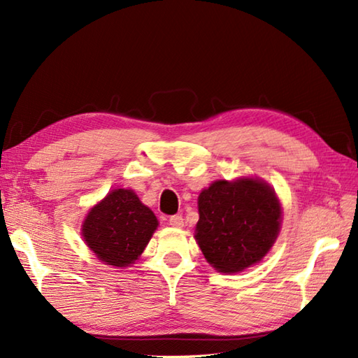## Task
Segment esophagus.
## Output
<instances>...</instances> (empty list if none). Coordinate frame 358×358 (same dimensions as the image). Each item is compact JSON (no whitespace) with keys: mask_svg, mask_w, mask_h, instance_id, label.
Returning a JSON list of instances; mask_svg holds the SVG:
<instances>
[{"mask_svg":"<svg viewBox=\"0 0 358 358\" xmlns=\"http://www.w3.org/2000/svg\"><path fill=\"white\" fill-rule=\"evenodd\" d=\"M183 217L181 215H172L171 218H169V224L171 226H173V227H181L183 226Z\"/></svg>","mask_w":358,"mask_h":358,"instance_id":"esophagus-1","label":"esophagus"}]
</instances>
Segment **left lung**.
<instances>
[{
    "label": "left lung",
    "instance_id": "left-lung-1",
    "mask_svg": "<svg viewBox=\"0 0 358 358\" xmlns=\"http://www.w3.org/2000/svg\"><path fill=\"white\" fill-rule=\"evenodd\" d=\"M195 240L208 263L235 273L269 252L281 224V206L272 187L258 178L218 180L199 196Z\"/></svg>",
    "mask_w": 358,
    "mask_h": 358
}]
</instances>
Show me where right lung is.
Masks as SVG:
<instances>
[{"mask_svg":"<svg viewBox=\"0 0 358 358\" xmlns=\"http://www.w3.org/2000/svg\"><path fill=\"white\" fill-rule=\"evenodd\" d=\"M158 220L131 189H113L89 210L81 235L98 260L127 268L138 260Z\"/></svg>","mask_w":358,"mask_h":358,"instance_id":"obj_1","label":"right lung"}]
</instances>
